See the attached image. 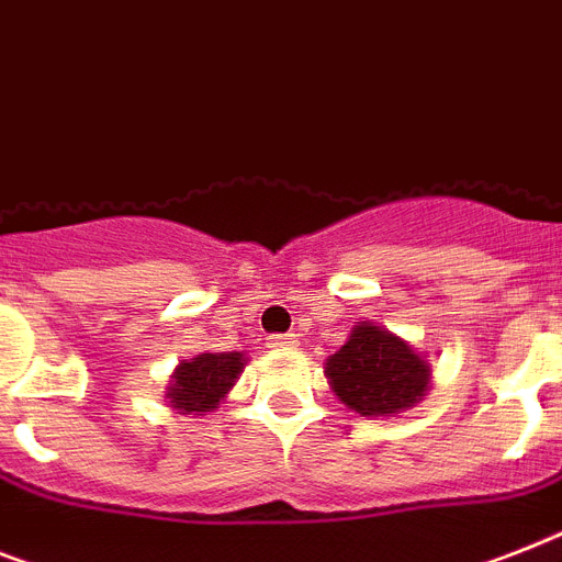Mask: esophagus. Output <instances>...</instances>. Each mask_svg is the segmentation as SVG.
I'll list each match as a JSON object with an SVG mask.
<instances>
[{
    "mask_svg": "<svg viewBox=\"0 0 562 562\" xmlns=\"http://www.w3.org/2000/svg\"><path fill=\"white\" fill-rule=\"evenodd\" d=\"M268 346L271 349H294L296 335H271L268 337Z\"/></svg>",
    "mask_w": 562,
    "mask_h": 562,
    "instance_id": "1",
    "label": "esophagus"
}]
</instances>
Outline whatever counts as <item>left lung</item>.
Wrapping results in <instances>:
<instances>
[{"label":"left lung","instance_id":"left-lung-1","mask_svg":"<svg viewBox=\"0 0 562 562\" xmlns=\"http://www.w3.org/2000/svg\"><path fill=\"white\" fill-rule=\"evenodd\" d=\"M326 378L346 407L372 418L418 404L430 384V367L401 337L360 323L340 352L328 358Z\"/></svg>","mask_w":562,"mask_h":562}]
</instances>
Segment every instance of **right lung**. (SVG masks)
<instances>
[{
  "instance_id": "add662e5",
  "label": "right lung",
  "mask_w": 562,
  "mask_h": 562,
  "mask_svg": "<svg viewBox=\"0 0 562 562\" xmlns=\"http://www.w3.org/2000/svg\"><path fill=\"white\" fill-rule=\"evenodd\" d=\"M241 367L245 363H241L239 352L195 355L193 360H184L176 369V381H172L167 398H170L172 407L187 415L210 413L234 386Z\"/></svg>"
}]
</instances>
